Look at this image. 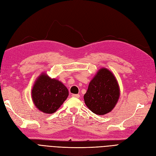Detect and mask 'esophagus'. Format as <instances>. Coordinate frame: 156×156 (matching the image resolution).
<instances>
[{
  "label": "esophagus",
  "instance_id": "1",
  "mask_svg": "<svg viewBox=\"0 0 156 156\" xmlns=\"http://www.w3.org/2000/svg\"><path fill=\"white\" fill-rule=\"evenodd\" d=\"M72 96H73V97H75V98H79L80 95L78 94H72Z\"/></svg>",
  "mask_w": 156,
  "mask_h": 156
}]
</instances>
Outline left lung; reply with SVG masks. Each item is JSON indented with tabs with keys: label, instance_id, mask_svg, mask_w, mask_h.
<instances>
[{
	"label": "left lung",
	"instance_id": "1",
	"mask_svg": "<svg viewBox=\"0 0 156 156\" xmlns=\"http://www.w3.org/2000/svg\"><path fill=\"white\" fill-rule=\"evenodd\" d=\"M119 97L118 83L111 71L102 68L90 82L84 100L94 113L104 115L115 107Z\"/></svg>",
	"mask_w": 156,
	"mask_h": 156
}]
</instances>
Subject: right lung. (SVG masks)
I'll return each instance as SVG.
<instances>
[{"label": "right lung", "mask_w": 156, "mask_h": 156, "mask_svg": "<svg viewBox=\"0 0 156 156\" xmlns=\"http://www.w3.org/2000/svg\"><path fill=\"white\" fill-rule=\"evenodd\" d=\"M32 98L35 106L45 113H53L68 98V88L60 81L41 75L32 89Z\"/></svg>", "instance_id": "obj_1"}]
</instances>
